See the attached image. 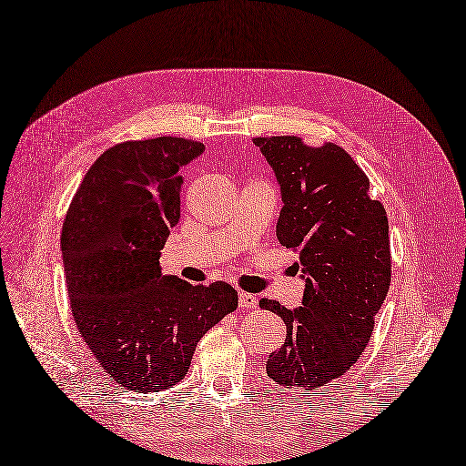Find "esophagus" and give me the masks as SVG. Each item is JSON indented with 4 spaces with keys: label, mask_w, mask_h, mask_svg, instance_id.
<instances>
[{
    "label": "esophagus",
    "mask_w": 466,
    "mask_h": 466,
    "mask_svg": "<svg viewBox=\"0 0 466 466\" xmlns=\"http://www.w3.org/2000/svg\"><path fill=\"white\" fill-rule=\"evenodd\" d=\"M239 306L241 309H255L257 297L251 292H239Z\"/></svg>",
    "instance_id": "obj_1"
}]
</instances>
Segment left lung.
Returning <instances> with one entry per match:
<instances>
[{
	"label": "left lung",
	"mask_w": 466,
	"mask_h": 466,
	"mask_svg": "<svg viewBox=\"0 0 466 466\" xmlns=\"http://www.w3.org/2000/svg\"><path fill=\"white\" fill-rule=\"evenodd\" d=\"M280 186L277 237L299 251V309L263 299L287 338L267 360L272 381L314 390L356 364L391 282L390 225L370 179L336 144L306 146L299 136L255 138Z\"/></svg>",
	"instance_id": "1"
}]
</instances>
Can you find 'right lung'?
Segmentation results:
<instances>
[{
	"label": "right lung",
	"instance_id": "add662e5",
	"mask_svg": "<svg viewBox=\"0 0 466 466\" xmlns=\"http://www.w3.org/2000/svg\"><path fill=\"white\" fill-rule=\"evenodd\" d=\"M203 152L201 142L174 136L108 147L63 223L73 319L102 370L130 391L184 380L201 336L237 309L227 282L189 285L160 267L179 221V169Z\"/></svg>",
	"mask_w": 466,
	"mask_h": 466
}]
</instances>
